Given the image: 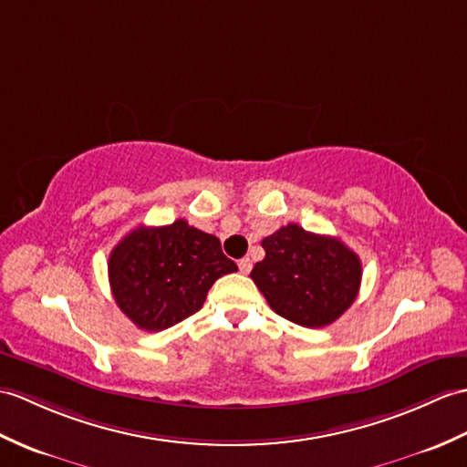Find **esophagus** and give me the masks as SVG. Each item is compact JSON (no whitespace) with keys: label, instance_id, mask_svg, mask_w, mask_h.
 I'll list each match as a JSON object with an SVG mask.
<instances>
[{"label":"esophagus","instance_id":"34e87169","mask_svg":"<svg viewBox=\"0 0 467 467\" xmlns=\"http://www.w3.org/2000/svg\"><path fill=\"white\" fill-rule=\"evenodd\" d=\"M238 270H241L243 275H248L253 270V263H251V258H241L238 260Z\"/></svg>","mask_w":467,"mask_h":467}]
</instances>
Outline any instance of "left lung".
<instances>
[{
	"mask_svg": "<svg viewBox=\"0 0 467 467\" xmlns=\"http://www.w3.org/2000/svg\"><path fill=\"white\" fill-rule=\"evenodd\" d=\"M266 256L251 278L278 317L324 328L352 306L362 263L340 238L314 234L288 223L263 241Z\"/></svg>",
	"mask_w": 467,
	"mask_h": 467,
	"instance_id": "obj_1",
	"label": "left lung"
}]
</instances>
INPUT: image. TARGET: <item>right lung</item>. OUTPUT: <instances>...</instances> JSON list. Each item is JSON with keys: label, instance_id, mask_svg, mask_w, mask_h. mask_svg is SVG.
<instances>
[{"label": "right lung", "instance_id": "add662e5", "mask_svg": "<svg viewBox=\"0 0 467 467\" xmlns=\"http://www.w3.org/2000/svg\"><path fill=\"white\" fill-rule=\"evenodd\" d=\"M107 266L117 306L147 332L171 328L199 312L214 280L238 270L219 238L184 219L137 226L113 248Z\"/></svg>", "mask_w": 467, "mask_h": 467}]
</instances>
